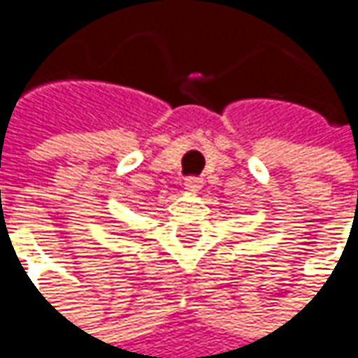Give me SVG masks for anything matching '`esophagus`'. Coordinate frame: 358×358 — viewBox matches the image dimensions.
<instances>
[{"instance_id": "1", "label": "esophagus", "mask_w": 358, "mask_h": 358, "mask_svg": "<svg viewBox=\"0 0 358 358\" xmlns=\"http://www.w3.org/2000/svg\"><path fill=\"white\" fill-rule=\"evenodd\" d=\"M202 184H203V180L198 178V176H188L186 182H184V186H186L188 190H200V188H202Z\"/></svg>"}]
</instances>
